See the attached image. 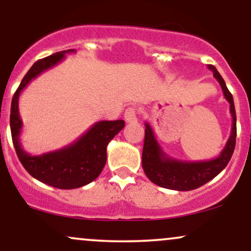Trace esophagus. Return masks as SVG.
I'll use <instances>...</instances> for the list:
<instances>
[{
	"mask_svg": "<svg viewBox=\"0 0 251 251\" xmlns=\"http://www.w3.org/2000/svg\"><path fill=\"white\" fill-rule=\"evenodd\" d=\"M124 119L126 123H135L137 122V113L133 107H128L124 113Z\"/></svg>",
	"mask_w": 251,
	"mask_h": 251,
	"instance_id": "1",
	"label": "esophagus"
}]
</instances>
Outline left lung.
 Instances as JSON below:
<instances>
[{"label": "left lung", "instance_id": "8db88e82", "mask_svg": "<svg viewBox=\"0 0 251 251\" xmlns=\"http://www.w3.org/2000/svg\"><path fill=\"white\" fill-rule=\"evenodd\" d=\"M212 71L215 79L220 82L224 98L230 103V114L232 118L231 133L218 157L203 162H183L175 159L163 151L162 146L155 138L151 125L145 123V140L143 149V169L145 175L152 183L162 188L177 190V191H190L204 185L221 174L231 159L236 144V112L234 99L227 89L223 77L216 70L215 66L208 65Z\"/></svg>", "mask_w": 251, "mask_h": 251}]
</instances>
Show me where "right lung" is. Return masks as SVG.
<instances>
[{"mask_svg": "<svg viewBox=\"0 0 251 251\" xmlns=\"http://www.w3.org/2000/svg\"><path fill=\"white\" fill-rule=\"evenodd\" d=\"M70 53H75V50L59 51L34 63L14 94L10 108L11 138L20 162L31 177L63 190L87 185L101 174L107 160L106 149L108 143L125 126L124 120H102L93 124L75 142L65 148L37 155L25 151L20 142L24 126L19 112L20 94L31 80L61 62L66 54Z\"/></svg>", "mask_w": 251, "mask_h": 251, "instance_id": "obj_1", "label": "right lung"}]
</instances>
